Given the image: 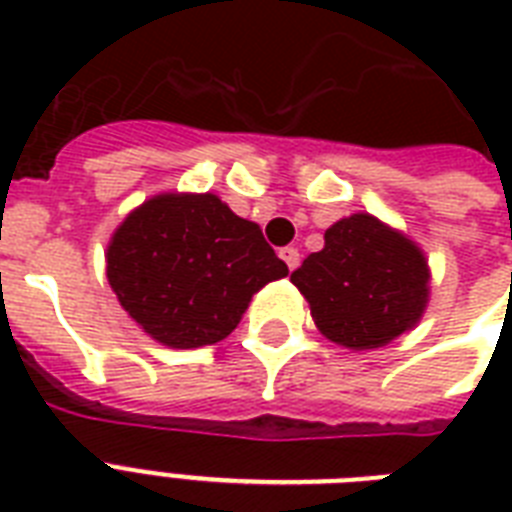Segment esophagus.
I'll list each match as a JSON object with an SVG mask.
<instances>
[{"label":"esophagus","mask_w":512,"mask_h":512,"mask_svg":"<svg viewBox=\"0 0 512 512\" xmlns=\"http://www.w3.org/2000/svg\"><path fill=\"white\" fill-rule=\"evenodd\" d=\"M279 257H281V260H284V263H287L289 271H295L297 265H300V252H297L295 247H284L279 252Z\"/></svg>","instance_id":"1"}]
</instances>
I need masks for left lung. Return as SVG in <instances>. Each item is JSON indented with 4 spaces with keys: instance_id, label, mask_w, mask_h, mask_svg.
<instances>
[{
    "instance_id": "8db88e82",
    "label": "left lung",
    "mask_w": 512,
    "mask_h": 512,
    "mask_svg": "<svg viewBox=\"0 0 512 512\" xmlns=\"http://www.w3.org/2000/svg\"><path fill=\"white\" fill-rule=\"evenodd\" d=\"M292 284L327 340L348 350H372L420 324L430 268L406 233L356 212L329 225L324 249L305 257Z\"/></svg>"
}]
</instances>
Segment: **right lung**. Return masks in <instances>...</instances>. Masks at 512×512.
Here are the masks:
<instances>
[{
	"mask_svg": "<svg viewBox=\"0 0 512 512\" xmlns=\"http://www.w3.org/2000/svg\"><path fill=\"white\" fill-rule=\"evenodd\" d=\"M287 263L260 225L233 215L215 193H156L116 228L106 276L135 324L167 348L225 340Z\"/></svg>",
	"mask_w": 512,
	"mask_h": 512,
	"instance_id": "1",
	"label": "right lung"
}]
</instances>
